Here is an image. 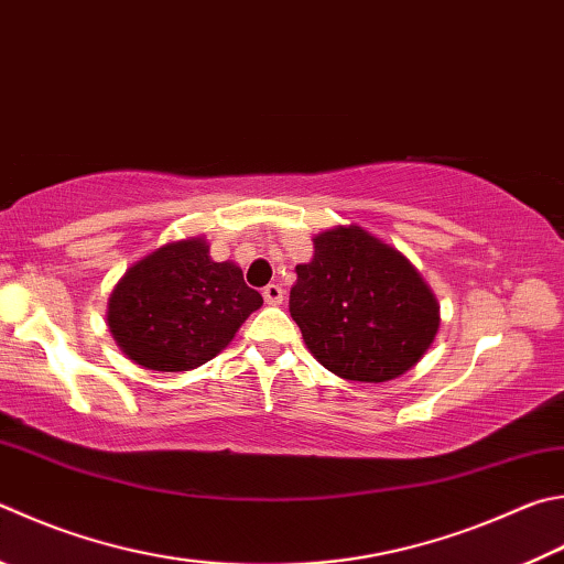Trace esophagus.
<instances>
[{
    "label": "esophagus",
    "mask_w": 564,
    "mask_h": 564,
    "mask_svg": "<svg viewBox=\"0 0 564 564\" xmlns=\"http://www.w3.org/2000/svg\"><path fill=\"white\" fill-rule=\"evenodd\" d=\"M263 301L269 305H281L283 303V289L279 283H269L263 289Z\"/></svg>",
    "instance_id": "obj_1"
}]
</instances>
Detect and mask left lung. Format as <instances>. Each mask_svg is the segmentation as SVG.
<instances>
[{
  "label": "left lung",
  "instance_id": "8db88e82",
  "mask_svg": "<svg viewBox=\"0 0 564 564\" xmlns=\"http://www.w3.org/2000/svg\"><path fill=\"white\" fill-rule=\"evenodd\" d=\"M295 273L291 317L317 362L343 380H394L438 330V305L422 275L360 227L315 237L313 261Z\"/></svg>",
  "mask_w": 564,
  "mask_h": 564
}]
</instances>
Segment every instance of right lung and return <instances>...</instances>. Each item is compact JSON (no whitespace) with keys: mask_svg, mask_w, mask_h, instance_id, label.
I'll use <instances>...</instances> for the list:
<instances>
[{"mask_svg":"<svg viewBox=\"0 0 564 564\" xmlns=\"http://www.w3.org/2000/svg\"><path fill=\"white\" fill-rule=\"evenodd\" d=\"M261 303L239 265L212 261L207 243L187 239L152 251L122 275L108 325L132 362L187 372L217 357Z\"/></svg>","mask_w":564,"mask_h":564,"instance_id":"obj_1","label":"right lung"}]
</instances>
